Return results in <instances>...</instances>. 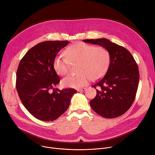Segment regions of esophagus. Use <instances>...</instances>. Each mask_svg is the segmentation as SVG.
<instances>
[{"label": "esophagus", "mask_w": 155, "mask_h": 155, "mask_svg": "<svg viewBox=\"0 0 155 155\" xmlns=\"http://www.w3.org/2000/svg\"><path fill=\"white\" fill-rule=\"evenodd\" d=\"M86 90V88H81V89H78L77 90V91H84Z\"/></svg>", "instance_id": "obj_1"}]
</instances>
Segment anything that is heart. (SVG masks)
Returning <instances> with one entry per match:
<instances>
[{
  "instance_id": "1",
  "label": "heart",
  "mask_w": 155,
  "mask_h": 155,
  "mask_svg": "<svg viewBox=\"0 0 155 155\" xmlns=\"http://www.w3.org/2000/svg\"><path fill=\"white\" fill-rule=\"evenodd\" d=\"M66 57L57 56L53 61V68L58 75L64 76L69 73L71 64L76 65L78 72L75 75L62 79L64 87L80 88L90 79L101 78L107 72L110 62L108 51L102 47H96L84 43H77L65 51Z\"/></svg>"
}]
</instances>
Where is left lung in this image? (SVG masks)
Returning a JSON list of instances; mask_svg holds the SVG:
<instances>
[{
	"label": "left lung",
	"instance_id": "left-lung-1",
	"mask_svg": "<svg viewBox=\"0 0 155 155\" xmlns=\"http://www.w3.org/2000/svg\"><path fill=\"white\" fill-rule=\"evenodd\" d=\"M83 41L106 48L110 55L105 75L92 86L98 87V90L90 106L105 118L118 117L127 111L135 99L139 81L137 64L127 49L108 39H86Z\"/></svg>",
	"mask_w": 155,
	"mask_h": 155
}]
</instances>
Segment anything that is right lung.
<instances>
[{
  "label": "right lung",
  "mask_w": 155,
  "mask_h": 155,
  "mask_svg": "<svg viewBox=\"0 0 155 155\" xmlns=\"http://www.w3.org/2000/svg\"><path fill=\"white\" fill-rule=\"evenodd\" d=\"M69 43V41L58 40L39 43L19 62L16 90L25 108L38 120L50 121L59 118L77 93L72 88L62 90L54 88L60 79L54 69L53 61L57 53Z\"/></svg>",
  "instance_id": "1"
}]
</instances>
